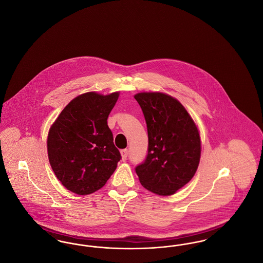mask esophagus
<instances>
[{
	"label": "esophagus",
	"instance_id": "esophagus-1",
	"mask_svg": "<svg viewBox=\"0 0 263 263\" xmlns=\"http://www.w3.org/2000/svg\"><path fill=\"white\" fill-rule=\"evenodd\" d=\"M121 156H122V160L126 161V160H127V157H128V150H127V149L121 150Z\"/></svg>",
	"mask_w": 263,
	"mask_h": 263
}]
</instances>
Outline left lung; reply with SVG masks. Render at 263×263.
<instances>
[{
  "label": "left lung",
  "mask_w": 263,
  "mask_h": 263,
  "mask_svg": "<svg viewBox=\"0 0 263 263\" xmlns=\"http://www.w3.org/2000/svg\"><path fill=\"white\" fill-rule=\"evenodd\" d=\"M148 130V154L135 167L141 184L159 195H172L195 175L201 143L194 121L182 104L161 92L135 97Z\"/></svg>",
  "instance_id": "1"
}]
</instances>
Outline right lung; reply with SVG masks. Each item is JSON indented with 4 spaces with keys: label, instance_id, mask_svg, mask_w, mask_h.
I'll use <instances>...</instances> for the list:
<instances>
[{
    "label": "right lung",
    "instance_id": "1",
    "mask_svg": "<svg viewBox=\"0 0 263 263\" xmlns=\"http://www.w3.org/2000/svg\"><path fill=\"white\" fill-rule=\"evenodd\" d=\"M119 93L87 92L72 100L51 126L47 151L51 167L68 190L79 195L102 187L121 159L107 117Z\"/></svg>",
    "mask_w": 263,
    "mask_h": 263
}]
</instances>
